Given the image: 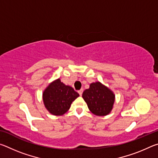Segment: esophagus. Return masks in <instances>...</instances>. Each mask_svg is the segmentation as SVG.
<instances>
[{"mask_svg":"<svg viewBox=\"0 0 158 158\" xmlns=\"http://www.w3.org/2000/svg\"><path fill=\"white\" fill-rule=\"evenodd\" d=\"M83 91H84V90L83 89H81V90H79V91H78V93H79V94L80 95H82V93H83Z\"/></svg>","mask_w":158,"mask_h":158,"instance_id":"34e87169","label":"esophagus"}]
</instances>
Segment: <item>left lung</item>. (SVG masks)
Listing matches in <instances>:
<instances>
[{"mask_svg":"<svg viewBox=\"0 0 158 158\" xmlns=\"http://www.w3.org/2000/svg\"><path fill=\"white\" fill-rule=\"evenodd\" d=\"M82 98L93 114L105 116L111 113L115 102L114 92L100 81L91 83L83 92Z\"/></svg>","mask_w":158,"mask_h":158,"instance_id":"8db88e82","label":"left lung"}]
</instances>
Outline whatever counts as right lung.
Segmentation results:
<instances>
[{
  "label": "right lung",
  "mask_w": 158,
  "mask_h": 158,
  "mask_svg": "<svg viewBox=\"0 0 158 158\" xmlns=\"http://www.w3.org/2000/svg\"><path fill=\"white\" fill-rule=\"evenodd\" d=\"M79 96V93L74 91L73 87L63 84L60 78L50 83L42 93L45 108L54 116L65 114Z\"/></svg>",
  "instance_id": "right-lung-1"
}]
</instances>
